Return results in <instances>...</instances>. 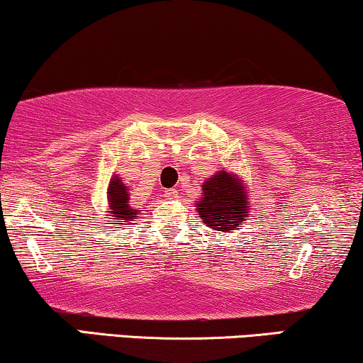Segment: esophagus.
Returning <instances> with one entry per match:
<instances>
[{
  "mask_svg": "<svg viewBox=\"0 0 363 363\" xmlns=\"http://www.w3.org/2000/svg\"><path fill=\"white\" fill-rule=\"evenodd\" d=\"M178 195V191L175 190V188H168V190L163 191V196L167 198V200H172V198H175Z\"/></svg>",
  "mask_w": 363,
  "mask_h": 363,
  "instance_id": "1",
  "label": "esophagus"
}]
</instances>
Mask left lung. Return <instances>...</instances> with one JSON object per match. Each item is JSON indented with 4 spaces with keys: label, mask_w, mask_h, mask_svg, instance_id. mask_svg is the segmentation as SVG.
<instances>
[{
    "label": "left lung",
    "mask_w": 363,
    "mask_h": 363,
    "mask_svg": "<svg viewBox=\"0 0 363 363\" xmlns=\"http://www.w3.org/2000/svg\"><path fill=\"white\" fill-rule=\"evenodd\" d=\"M247 201L241 182L221 170L203 185L198 215L216 231H231L247 218Z\"/></svg>",
    "instance_id": "obj_1"
}]
</instances>
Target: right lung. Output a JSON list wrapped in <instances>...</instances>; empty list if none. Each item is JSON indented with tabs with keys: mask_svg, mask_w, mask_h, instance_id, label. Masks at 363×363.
Returning <instances> with one entry per match:
<instances>
[{
	"mask_svg": "<svg viewBox=\"0 0 363 363\" xmlns=\"http://www.w3.org/2000/svg\"><path fill=\"white\" fill-rule=\"evenodd\" d=\"M108 206H111L112 216H116L118 221L117 225H128V221H133L138 215L137 208H132L128 205V193L127 186L123 185L118 177L112 178L111 185L107 190Z\"/></svg>",
	"mask_w": 363,
	"mask_h": 363,
	"instance_id": "add662e5",
	"label": "right lung"
}]
</instances>
